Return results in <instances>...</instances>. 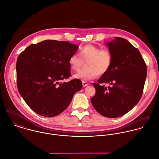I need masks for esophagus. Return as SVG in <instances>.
<instances>
[{
	"mask_svg": "<svg viewBox=\"0 0 159 159\" xmlns=\"http://www.w3.org/2000/svg\"><path fill=\"white\" fill-rule=\"evenodd\" d=\"M89 85V83H87V82H85V81H82V85H83L84 87H85L86 86H87V85Z\"/></svg>",
	"mask_w": 159,
	"mask_h": 159,
	"instance_id": "obj_1",
	"label": "esophagus"
}]
</instances>
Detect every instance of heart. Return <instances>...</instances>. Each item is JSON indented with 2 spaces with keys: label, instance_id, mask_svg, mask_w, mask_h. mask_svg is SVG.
<instances>
[{
  "label": "heart",
  "instance_id": "heart-1",
  "mask_svg": "<svg viewBox=\"0 0 159 159\" xmlns=\"http://www.w3.org/2000/svg\"><path fill=\"white\" fill-rule=\"evenodd\" d=\"M79 55L77 54L71 55L69 62L73 70L78 71L85 62V66L74 75V77L84 80L106 74L113 62V55L109 49L93 44H86L81 47Z\"/></svg>",
  "mask_w": 159,
  "mask_h": 159
}]
</instances>
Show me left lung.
<instances>
[{"label": "left lung", "mask_w": 159, "mask_h": 159, "mask_svg": "<svg viewBox=\"0 0 159 159\" xmlns=\"http://www.w3.org/2000/svg\"><path fill=\"white\" fill-rule=\"evenodd\" d=\"M107 43L113 55L109 70L98 83L91 102L96 111L107 118H118L129 112L139 102L147 75V66L138 48L126 39L114 37ZM112 85L107 88L104 85Z\"/></svg>", "instance_id": "obj_1"}]
</instances>
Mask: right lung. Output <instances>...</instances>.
Listing matches in <instances>:
<instances>
[{
  "label": "right lung",
  "mask_w": 159,
  "mask_h": 159,
  "mask_svg": "<svg viewBox=\"0 0 159 159\" xmlns=\"http://www.w3.org/2000/svg\"><path fill=\"white\" fill-rule=\"evenodd\" d=\"M78 49L67 41L44 40L32 44L16 61V85L29 107L37 114L53 117L64 111L74 95L81 90V80L70 77L69 62Z\"/></svg>",
  "instance_id": "obj_1"
}]
</instances>
